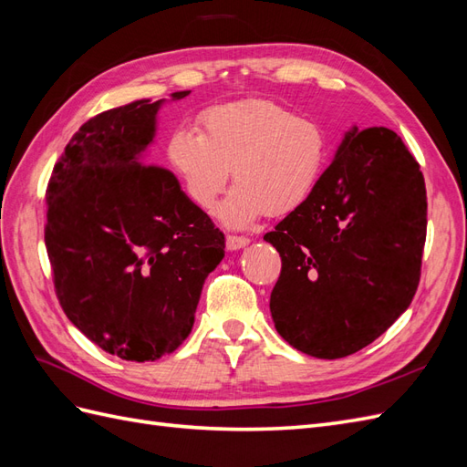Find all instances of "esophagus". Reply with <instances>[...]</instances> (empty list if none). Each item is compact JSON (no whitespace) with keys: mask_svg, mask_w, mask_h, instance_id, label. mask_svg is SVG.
Masks as SVG:
<instances>
[{"mask_svg":"<svg viewBox=\"0 0 467 467\" xmlns=\"http://www.w3.org/2000/svg\"><path fill=\"white\" fill-rule=\"evenodd\" d=\"M249 242H251V237H249V235L230 234L228 237H225V245H228V249H230V251H234V249H242V247H245Z\"/></svg>","mask_w":467,"mask_h":467,"instance_id":"34e87169","label":"esophagus"}]
</instances>
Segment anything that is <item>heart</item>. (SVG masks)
<instances>
[{
    "label": "heart",
    "mask_w": 467,
    "mask_h": 467,
    "mask_svg": "<svg viewBox=\"0 0 467 467\" xmlns=\"http://www.w3.org/2000/svg\"><path fill=\"white\" fill-rule=\"evenodd\" d=\"M202 126L204 130L175 129L167 158L202 208L216 202L232 169L235 185L220 206V218L230 225H247L263 212L282 214L298 206L327 160V140L319 126L273 101L253 99L214 107L202 115Z\"/></svg>",
    "instance_id": "1"
}]
</instances>
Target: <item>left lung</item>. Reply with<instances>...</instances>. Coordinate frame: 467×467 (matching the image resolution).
Masks as SVG:
<instances>
[{"label":"left lung","mask_w":467,"mask_h":467,"mask_svg":"<svg viewBox=\"0 0 467 467\" xmlns=\"http://www.w3.org/2000/svg\"><path fill=\"white\" fill-rule=\"evenodd\" d=\"M265 239L282 259L271 292L280 337L316 358L355 355L417 292L425 177L393 130L352 129L307 199Z\"/></svg>","instance_id":"1"}]
</instances>
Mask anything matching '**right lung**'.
I'll list each match as a JSON object with an SVG mask.
<instances>
[{
	"label": "right lung",
	"instance_id": "1",
	"mask_svg": "<svg viewBox=\"0 0 467 467\" xmlns=\"http://www.w3.org/2000/svg\"><path fill=\"white\" fill-rule=\"evenodd\" d=\"M158 109L142 99L81 124L47 189L56 298L89 341L132 362L158 360L185 341L225 249L177 177L146 163Z\"/></svg>",
	"mask_w": 467,
	"mask_h": 467
}]
</instances>
